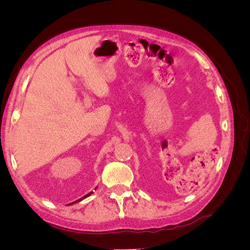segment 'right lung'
Listing matches in <instances>:
<instances>
[{"label":"right lung","instance_id":"obj_1","mask_svg":"<svg viewBox=\"0 0 250 250\" xmlns=\"http://www.w3.org/2000/svg\"><path fill=\"white\" fill-rule=\"evenodd\" d=\"M93 194V192H89L88 194H86L85 196H83V197L82 198H80V199H78V200H76V201H74V202H72V203H70L69 204V206H71V204H74V203H77V202H79V201H81V200H83V199H85L86 197H88V196H90V195H92Z\"/></svg>","mask_w":250,"mask_h":250}]
</instances>
